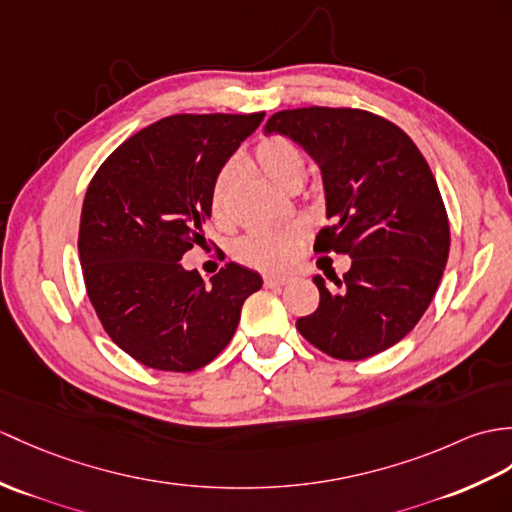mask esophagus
<instances>
[{
  "label": "esophagus",
  "instance_id": "34e87169",
  "mask_svg": "<svg viewBox=\"0 0 512 512\" xmlns=\"http://www.w3.org/2000/svg\"><path fill=\"white\" fill-rule=\"evenodd\" d=\"M290 283V277H283V275H268L264 277V285L266 288H279V285Z\"/></svg>",
  "mask_w": 512,
  "mask_h": 512
}]
</instances>
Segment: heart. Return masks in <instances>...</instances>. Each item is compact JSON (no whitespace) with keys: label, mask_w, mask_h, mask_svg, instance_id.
I'll return each instance as SVG.
<instances>
[{"label":"heart","mask_w":512,"mask_h":512,"mask_svg":"<svg viewBox=\"0 0 512 512\" xmlns=\"http://www.w3.org/2000/svg\"><path fill=\"white\" fill-rule=\"evenodd\" d=\"M253 159L257 170L281 189H288L290 185H301L307 170L305 150L294 139L285 135H268L261 139L255 146ZM235 174V163L229 161L213 176L209 189V207L216 218H222L224 211H227V198L235 181ZM305 235L307 231L303 224H288V227L275 229H253L244 233L233 244V255L237 261H242V264L251 268L283 270L299 257Z\"/></svg>","instance_id":"1"}]
</instances>
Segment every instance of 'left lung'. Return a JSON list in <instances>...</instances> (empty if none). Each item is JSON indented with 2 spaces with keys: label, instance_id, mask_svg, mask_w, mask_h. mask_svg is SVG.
Masks as SVG:
<instances>
[{
  "label": "left lung",
  "instance_id": "left-lung-1",
  "mask_svg": "<svg viewBox=\"0 0 512 512\" xmlns=\"http://www.w3.org/2000/svg\"><path fill=\"white\" fill-rule=\"evenodd\" d=\"M266 133L294 139L323 172L334 222L314 251L351 257L336 290L314 277L320 303L296 329L336 360L386 351L419 323L447 264L449 220L430 165L399 126L349 106L279 111Z\"/></svg>",
  "mask_w": 512,
  "mask_h": 512
}]
</instances>
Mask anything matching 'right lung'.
<instances>
[{"label": "right lung", "instance_id": "right-lung-1", "mask_svg": "<svg viewBox=\"0 0 512 512\" xmlns=\"http://www.w3.org/2000/svg\"><path fill=\"white\" fill-rule=\"evenodd\" d=\"M264 115L163 117L91 178L78 231L87 296L109 338L144 366L189 373L209 364L261 288L244 266L227 264L205 283L181 259L205 242L213 176Z\"/></svg>", "mask_w": 512, "mask_h": 512}]
</instances>
